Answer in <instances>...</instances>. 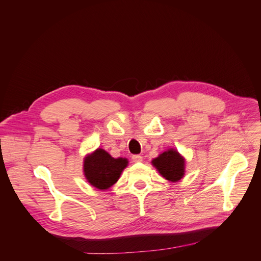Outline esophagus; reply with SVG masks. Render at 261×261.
I'll list each match as a JSON object with an SVG mask.
<instances>
[{"instance_id": "34e87169", "label": "esophagus", "mask_w": 261, "mask_h": 261, "mask_svg": "<svg viewBox=\"0 0 261 261\" xmlns=\"http://www.w3.org/2000/svg\"><path fill=\"white\" fill-rule=\"evenodd\" d=\"M132 162L133 163H140V162H142V157L139 156V155H134V156H132Z\"/></svg>"}]
</instances>
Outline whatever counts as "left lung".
Masks as SVG:
<instances>
[{
    "label": "left lung",
    "mask_w": 261,
    "mask_h": 261,
    "mask_svg": "<svg viewBox=\"0 0 261 261\" xmlns=\"http://www.w3.org/2000/svg\"><path fill=\"white\" fill-rule=\"evenodd\" d=\"M152 165L164 178L172 182L178 181L185 175L186 160L172 147L153 159Z\"/></svg>",
    "instance_id": "obj_1"
}]
</instances>
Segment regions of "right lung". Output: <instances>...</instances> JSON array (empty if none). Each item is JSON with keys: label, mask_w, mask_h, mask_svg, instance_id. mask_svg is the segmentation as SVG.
I'll list each match as a JSON object with an SVG mask.
<instances>
[{"label": "right lung", "mask_w": 261, "mask_h": 261, "mask_svg": "<svg viewBox=\"0 0 261 261\" xmlns=\"http://www.w3.org/2000/svg\"><path fill=\"white\" fill-rule=\"evenodd\" d=\"M128 166L126 158L111 157L103 148H97L84 159V174L93 187L107 190L120 178Z\"/></svg>", "instance_id": "add662e5"}]
</instances>
